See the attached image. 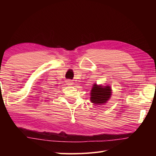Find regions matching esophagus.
Segmentation results:
<instances>
[{
	"label": "esophagus",
	"instance_id": "obj_1",
	"mask_svg": "<svg viewBox=\"0 0 156 156\" xmlns=\"http://www.w3.org/2000/svg\"><path fill=\"white\" fill-rule=\"evenodd\" d=\"M67 84L68 85H69V86H70V85H73V82L72 81V80H68L67 81Z\"/></svg>",
	"mask_w": 156,
	"mask_h": 156
}]
</instances>
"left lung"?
<instances>
[{"instance_id": "left-lung-1", "label": "left lung", "mask_w": 156, "mask_h": 156, "mask_svg": "<svg viewBox=\"0 0 156 156\" xmlns=\"http://www.w3.org/2000/svg\"><path fill=\"white\" fill-rule=\"evenodd\" d=\"M112 96V88L110 86L98 85L94 83L90 90V102L95 105L106 104Z\"/></svg>"}]
</instances>
